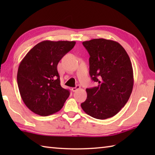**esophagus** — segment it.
<instances>
[{"mask_svg":"<svg viewBox=\"0 0 155 155\" xmlns=\"http://www.w3.org/2000/svg\"><path fill=\"white\" fill-rule=\"evenodd\" d=\"M80 88H81V87L79 86V85H77V86H76L75 87H72V91H73V92H75V91H77V90L80 89Z\"/></svg>","mask_w":155,"mask_h":155,"instance_id":"obj_1","label":"esophagus"}]
</instances>
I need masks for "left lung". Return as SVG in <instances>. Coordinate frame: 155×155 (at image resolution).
Returning <instances> with one entry per match:
<instances>
[{"label":"left lung","mask_w":155,"mask_h":155,"mask_svg":"<svg viewBox=\"0 0 155 155\" xmlns=\"http://www.w3.org/2000/svg\"><path fill=\"white\" fill-rule=\"evenodd\" d=\"M89 58V74L97 87L87 88L81 107L87 114L104 120L114 116L132 93L134 78L127 52L118 42L104 38L83 42Z\"/></svg>","instance_id":"8db88e82"}]
</instances>
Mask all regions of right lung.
<instances>
[{"mask_svg": "<svg viewBox=\"0 0 155 155\" xmlns=\"http://www.w3.org/2000/svg\"><path fill=\"white\" fill-rule=\"evenodd\" d=\"M75 44V41H42L20 63L19 92L26 106L34 113L48 116L63 107L70 92L61 86L57 65Z\"/></svg>", "mask_w": 155, "mask_h": 155, "instance_id": "right-lung-1", "label": "right lung"}]
</instances>
